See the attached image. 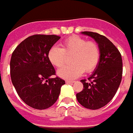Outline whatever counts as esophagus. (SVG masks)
Listing matches in <instances>:
<instances>
[{"instance_id":"1","label":"esophagus","mask_w":133,"mask_h":133,"mask_svg":"<svg viewBox=\"0 0 133 133\" xmlns=\"http://www.w3.org/2000/svg\"><path fill=\"white\" fill-rule=\"evenodd\" d=\"M65 82H66L67 84H72V83H74V81L66 80V81H65Z\"/></svg>"}]
</instances>
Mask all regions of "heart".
I'll return each mask as SVG.
<instances>
[{
    "mask_svg": "<svg viewBox=\"0 0 133 133\" xmlns=\"http://www.w3.org/2000/svg\"><path fill=\"white\" fill-rule=\"evenodd\" d=\"M70 65L61 68L57 75L62 79H74L80 76L85 71H93L100 59V49L97 44L77 35L67 38L62 43V48L53 46L48 52V59L54 66L62 67L66 59V55H71Z\"/></svg>",
    "mask_w": 133,
    "mask_h": 133,
    "instance_id": "1",
    "label": "heart"
}]
</instances>
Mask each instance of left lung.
<instances>
[{"mask_svg":"<svg viewBox=\"0 0 133 133\" xmlns=\"http://www.w3.org/2000/svg\"><path fill=\"white\" fill-rule=\"evenodd\" d=\"M81 34L92 37L98 44L100 59L88 81L81 80L84 88L76 94V98L85 108L97 110L110 102L116 93L122 78V59L116 47L106 37L92 31Z\"/></svg>","mask_w":133,"mask_h":133,"instance_id":"obj_1","label":"left lung"}]
</instances>
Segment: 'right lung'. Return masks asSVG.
I'll list each match as a JSON object with an SVG mask.
<instances>
[{
    "label": "right lung",
    "instance_id": "add662e5",
    "mask_svg": "<svg viewBox=\"0 0 133 133\" xmlns=\"http://www.w3.org/2000/svg\"><path fill=\"white\" fill-rule=\"evenodd\" d=\"M60 37L35 35L19 44L12 54L10 74L21 98L31 108L44 110L57 100L65 81L52 78L55 70L48 59L49 49Z\"/></svg>",
    "mask_w": 133,
    "mask_h": 133
}]
</instances>
